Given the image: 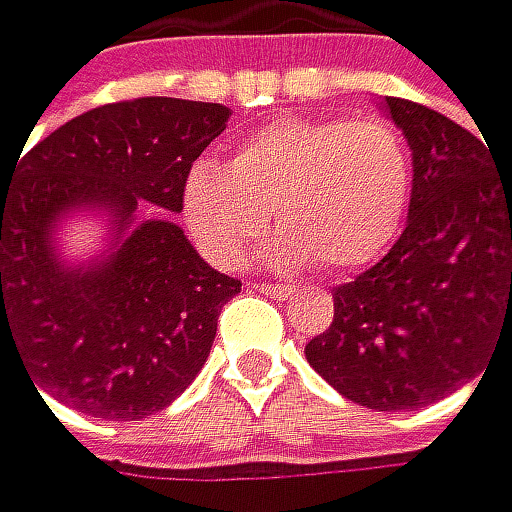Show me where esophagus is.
Masks as SVG:
<instances>
[{"instance_id": "1", "label": "esophagus", "mask_w": 512, "mask_h": 512, "mask_svg": "<svg viewBox=\"0 0 512 512\" xmlns=\"http://www.w3.org/2000/svg\"><path fill=\"white\" fill-rule=\"evenodd\" d=\"M253 288L259 294H266V297H288L291 294V288H285V285H269V281H253Z\"/></svg>"}]
</instances>
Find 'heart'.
Masks as SVG:
<instances>
[{"label": "heart", "instance_id": "1", "mask_svg": "<svg viewBox=\"0 0 512 512\" xmlns=\"http://www.w3.org/2000/svg\"><path fill=\"white\" fill-rule=\"evenodd\" d=\"M408 202L412 158L399 129L342 116L275 120L246 135L224 170L196 164L183 183V218L218 266H240L272 215V266L364 269L402 231Z\"/></svg>", "mask_w": 512, "mask_h": 512}]
</instances>
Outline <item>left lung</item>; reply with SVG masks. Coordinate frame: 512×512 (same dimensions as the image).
I'll return each mask as SVG.
<instances>
[{
    "instance_id": "1",
    "label": "left lung",
    "mask_w": 512,
    "mask_h": 512,
    "mask_svg": "<svg viewBox=\"0 0 512 512\" xmlns=\"http://www.w3.org/2000/svg\"><path fill=\"white\" fill-rule=\"evenodd\" d=\"M383 110L412 148L408 224L335 288L332 326L304 354L345 399L415 412L475 380L512 335V177L450 116L402 97Z\"/></svg>"
}]
</instances>
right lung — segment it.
Returning a JSON list of instances; mask_svg holds the SVG:
<instances>
[{"label": "right lung", "mask_w": 512, "mask_h": 512, "mask_svg": "<svg viewBox=\"0 0 512 512\" xmlns=\"http://www.w3.org/2000/svg\"><path fill=\"white\" fill-rule=\"evenodd\" d=\"M227 120L224 104L180 97L107 104L37 142L8 186L0 177V354L15 348L62 405L139 421L202 370L240 281L208 266L170 215ZM85 211L108 218V250L69 263L58 224Z\"/></svg>", "instance_id": "obj_1"}]
</instances>
